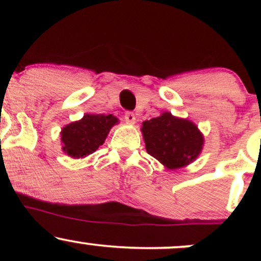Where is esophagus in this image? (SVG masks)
Returning a JSON list of instances; mask_svg holds the SVG:
<instances>
[{
	"instance_id": "1",
	"label": "esophagus",
	"mask_w": 261,
	"mask_h": 261,
	"mask_svg": "<svg viewBox=\"0 0 261 261\" xmlns=\"http://www.w3.org/2000/svg\"><path fill=\"white\" fill-rule=\"evenodd\" d=\"M125 121H126V124H130V125H134L135 122H136V116H135L134 113L131 112H127L125 114Z\"/></svg>"
}]
</instances>
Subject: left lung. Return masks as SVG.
I'll use <instances>...</instances> for the list:
<instances>
[{
  "label": "left lung",
  "instance_id": "left-lung-1",
  "mask_svg": "<svg viewBox=\"0 0 261 261\" xmlns=\"http://www.w3.org/2000/svg\"><path fill=\"white\" fill-rule=\"evenodd\" d=\"M146 151L167 169L193 163L203 147V135L193 121L164 112L141 126Z\"/></svg>",
  "mask_w": 261,
  "mask_h": 261
}]
</instances>
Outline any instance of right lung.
Returning <instances> with one entry per match:
<instances>
[{
    "label": "right lung",
    "instance_id": "1",
    "mask_svg": "<svg viewBox=\"0 0 261 261\" xmlns=\"http://www.w3.org/2000/svg\"><path fill=\"white\" fill-rule=\"evenodd\" d=\"M116 124L119 119L112 114H85L82 119L61 128L62 151L71 158L82 160L103 145L110 128Z\"/></svg>",
    "mask_w": 261,
    "mask_h": 261
}]
</instances>
